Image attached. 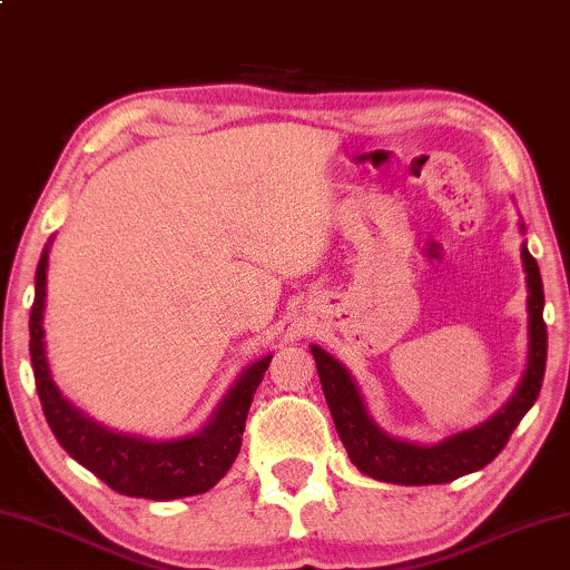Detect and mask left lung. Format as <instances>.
Returning <instances> with one entry per match:
<instances>
[{
    "instance_id": "left-lung-1",
    "label": "left lung",
    "mask_w": 570,
    "mask_h": 570,
    "mask_svg": "<svg viewBox=\"0 0 570 570\" xmlns=\"http://www.w3.org/2000/svg\"><path fill=\"white\" fill-rule=\"evenodd\" d=\"M522 265L528 273V313H530V356L528 371L520 389L515 391L502 412H498L490 422L470 429V432L454 434L434 446L409 444L401 440H391L389 434L371 422L366 404L353 384L351 373L331 358L318 346H311L315 366L323 384L325 401H328L335 429L351 462L368 474L373 480L394 482V484H444L462 474L478 472L490 464L505 450L510 434L515 432L520 419L535 404L546 376L548 358V331L543 321V279L535 257L528 247H522Z\"/></svg>"
}]
</instances>
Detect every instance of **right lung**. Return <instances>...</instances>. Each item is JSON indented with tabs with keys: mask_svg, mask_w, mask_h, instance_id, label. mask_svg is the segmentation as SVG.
Listing matches in <instances>:
<instances>
[{
	"mask_svg": "<svg viewBox=\"0 0 570 570\" xmlns=\"http://www.w3.org/2000/svg\"><path fill=\"white\" fill-rule=\"evenodd\" d=\"M45 287H48V249L42 252L35 275L30 356L37 396H40L45 419L62 450L106 482L110 490L128 498L176 500L199 495V492L214 488L237 460L252 394L257 391L273 356L257 361L255 366L242 373L235 389L229 391L217 414L199 434L174 442H148L138 436L116 434L80 414L55 386L42 341Z\"/></svg>",
	"mask_w": 570,
	"mask_h": 570,
	"instance_id": "right-lung-1",
	"label": "right lung"
}]
</instances>
